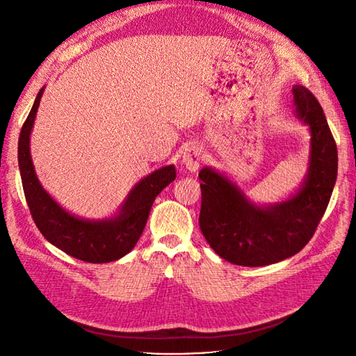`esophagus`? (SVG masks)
Segmentation results:
<instances>
[{
  "instance_id": "1",
  "label": "esophagus",
  "mask_w": 356,
  "mask_h": 356,
  "mask_svg": "<svg viewBox=\"0 0 356 356\" xmlns=\"http://www.w3.org/2000/svg\"><path fill=\"white\" fill-rule=\"evenodd\" d=\"M200 156L202 153L199 147H188L182 156V163L185 165V168L188 171H197L200 165Z\"/></svg>"
}]
</instances>
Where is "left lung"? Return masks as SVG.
Masks as SVG:
<instances>
[{
    "label": "left lung",
    "instance_id": "1",
    "mask_svg": "<svg viewBox=\"0 0 356 356\" xmlns=\"http://www.w3.org/2000/svg\"><path fill=\"white\" fill-rule=\"evenodd\" d=\"M295 115L311 130L309 170L300 190L275 205L259 207L228 177L205 166L200 229L209 246L238 266H266L295 255L312 238L337 182L338 151L316 97L292 88Z\"/></svg>",
    "mask_w": 356,
    "mask_h": 356
}]
</instances>
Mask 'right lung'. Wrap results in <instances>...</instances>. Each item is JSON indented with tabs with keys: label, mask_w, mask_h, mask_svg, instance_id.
I'll list each match as a JSON object with an SVG mask.
<instances>
[{
	"label": "right lung",
	"mask_w": 356,
	"mask_h": 356,
	"mask_svg": "<svg viewBox=\"0 0 356 356\" xmlns=\"http://www.w3.org/2000/svg\"><path fill=\"white\" fill-rule=\"evenodd\" d=\"M42 93L44 88L36 96L18 140L22 188L35 225L53 246L78 260L108 263L122 259L138 243L154 199L176 179V168L174 165H168L143 177L128 194L115 217L105 220H86L70 214L41 186L30 156V133Z\"/></svg>",
	"instance_id": "add662e5"
}]
</instances>
